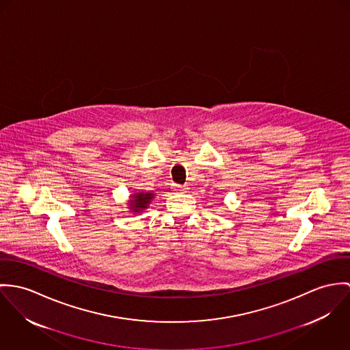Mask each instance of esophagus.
<instances>
[{
  "instance_id": "obj_1",
  "label": "esophagus",
  "mask_w": 350,
  "mask_h": 350,
  "mask_svg": "<svg viewBox=\"0 0 350 350\" xmlns=\"http://www.w3.org/2000/svg\"><path fill=\"white\" fill-rule=\"evenodd\" d=\"M187 185H174V191L177 192H187Z\"/></svg>"
}]
</instances>
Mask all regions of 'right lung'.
Returning a JSON list of instances; mask_svg holds the SVG:
<instances>
[{
	"mask_svg": "<svg viewBox=\"0 0 350 350\" xmlns=\"http://www.w3.org/2000/svg\"><path fill=\"white\" fill-rule=\"evenodd\" d=\"M154 197L152 193H137L133 196V200L130 201L133 212H141V209L148 208L150 200Z\"/></svg>",
	"mask_w": 350,
	"mask_h": 350,
	"instance_id": "obj_1",
	"label": "right lung"
}]
</instances>
